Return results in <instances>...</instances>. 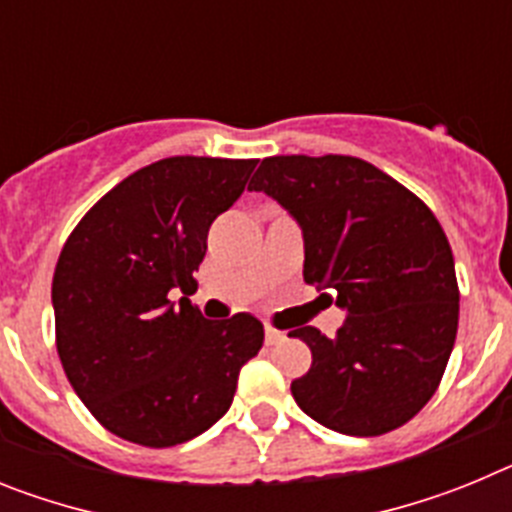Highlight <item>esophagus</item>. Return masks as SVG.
<instances>
[{"label":"esophagus","mask_w":512,"mask_h":512,"mask_svg":"<svg viewBox=\"0 0 512 512\" xmlns=\"http://www.w3.org/2000/svg\"><path fill=\"white\" fill-rule=\"evenodd\" d=\"M282 341H284L282 330L266 328V343H269V346H277V343H282Z\"/></svg>","instance_id":"esophagus-1"}]
</instances>
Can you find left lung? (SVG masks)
Returning a JSON list of instances; mask_svg holds the SVG:
<instances>
[{
    "instance_id": "left-lung-1",
    "label": "left lung",
    "mask_w": 512,
    "mask_h": 512,
    "mask_svg": "<svg viewBox=\"0 0 512 512\" xmlns=\"http://www.w3.org/2000/svg\"><path fill=\"white\" fill-rule=\"evenodd\" d=\"M251 192H266L305 238V282L325 289L346 323L289 336L312 366L292 382L302 413L346 436H382L425 408L459 328L454 253L420 197L354 156H269Z\"/></svg>"
}]
</instances>
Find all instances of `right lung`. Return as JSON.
Segmentation results:
<instances>
[{"label": "right lung", "instance_id": "obj_1", "mask_svg": "<svg viewBox=\"0 0 512 512\" xmlns=\"http://www.w3.org/2000/svg\"><path fill=\"white\" fill-rule=\"evenodd\" d=\"M256 158L171 156L143 166L81 217L53 274L56 348L89 413L148 449L192 441L228 413L264 325L207 320L194 287L207 230L246 189Z\"/></svg>", "mask_w": 512, "mask_h": 512}]
</instances>
